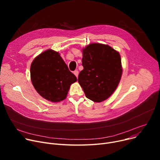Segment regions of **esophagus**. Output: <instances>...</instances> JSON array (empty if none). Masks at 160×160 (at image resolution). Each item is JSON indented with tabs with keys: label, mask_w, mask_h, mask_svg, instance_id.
<instances>
[{
	"label": "esophagus",
	"mask_w": 160,
	"mask_h": 160,
	"mask_svg": "<svg viewBox=\"0 0 160 160\" xmlns=\"http://www.w3.org/2000/svg\"><path fill=\"white\" fill-rule=\"evenodd\" d=\"M73 73H74V74L76 76V77H78V71H77V70H76V71H74V72H73Z\"/></svg>",
	"instance_id": "obj_1"
}]
</instances>
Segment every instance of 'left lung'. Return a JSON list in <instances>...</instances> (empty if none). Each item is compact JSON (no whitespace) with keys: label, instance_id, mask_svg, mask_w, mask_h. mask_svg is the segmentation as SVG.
Returning a JSON list of instances; mask_svg holds the SVG:
<instances>
[{"label":"left lung","instance_id":"left-lung-1","mask_svg":"<svg viewBox=\"0 0 160 160\" xmlns=\"http://www.w3.org/2000/svg\"><path fill=\"white\" fill-rule=\"evenodd\" d=\"M83 69L78 81L86 97L96 102L110 97L122 76L119 53L108 45L91 43L82 50Z\"/></svg>","mask_w":160,"mask_h":160}]
</instances>
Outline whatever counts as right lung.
I'll list each match as a JSON object with an SVG mask.
<instances>
[{
  "label": "right lung",
  "mask_w": 160,
  "mask_h": 160,
  "mask_svg": "<svg viewBox=\"0 0 160 160\" xmlns=\"http://www.w3.org/2000/svg\"><path fill=\"white\" fill-rule=\"evenodd\" d=\"M32 83L38 93L53 102L64 100L77 78L58 52L47 50L38 56L30 67Z\"/></svg>",
  "instance_id": "add662e5"
}]
</instances>
